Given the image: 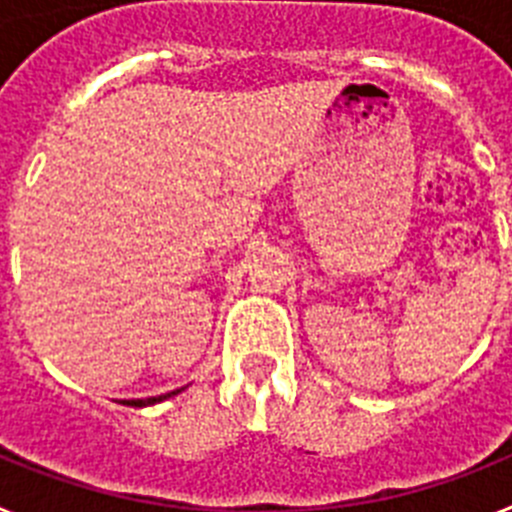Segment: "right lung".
I'll list each match as a JSON object with an SVG mask.
<instances>
[{
  "instance_id": "add662e5",
  "label": "right lung",
  "mask_w": 512,
  "mask_h": 512,
  "mask_svg": "<svg viewBox=\"0 0 512 512\" xmlns=\"http://www.w3.org/2000/svg\"><path fill=\"white\" fill-rule=\"evenodd\" d=\"M182 390H184V387H182ZM182 390H174V392H169V395L146 397V400H122V405H130V408H146V405H156V402H164L166 397H171V395H179Z\"/></svg>"
}]
</instances>
